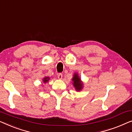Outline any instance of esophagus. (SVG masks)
I'll use <instances>...</instances> for the list:
<instances>
[{"label":"esophagus","mask_w":132,"mask_h":132,"mask_svg":"<svg viewBox=\"0 0 132 132\" xmlns=\"http://www.w3.org/2000/svg\"><path fill=\"white\" fill-rule=\"evenodd\" d=\"M58 78L59 79H61L62 78V77H63V75H62V73H58Z\"/></svg>","instance_id":"esophagus-1"}]
</instances>
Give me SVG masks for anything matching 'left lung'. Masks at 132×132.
<instances>
[{
  "label": "left lung",
  "instance_id": "1",
  "mask_svg": "<svg viewBox=\"0 0 132 132\" xmlns=\"http://www.w3.org/2000/svg\"><path fill=\"white\" fill-rule=\"evenodd\" d=\"M72 81H73V86L75 87L76 90L77 91H80L82 88L83 84L81 82L80 78H79L78 75L77 73H75V75H73V78L72 79Z\"/></svg>",
  "mask_w": 132,
  "mask_h": 132
}]
</instances>
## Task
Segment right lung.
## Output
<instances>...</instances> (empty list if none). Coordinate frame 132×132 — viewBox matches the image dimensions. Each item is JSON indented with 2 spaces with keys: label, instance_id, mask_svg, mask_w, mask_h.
I'll return each mask as SVG.
<instances>
[{
  "label": "right lung",
  "instance_id": "right-lung-1",
  "mask_svg": "<svg viewBox=\"0 0 132 132\" xmlns=\"http://www.w3.org/2000/svg\"><path fill=\"white\" fill-rule=\"evenodd\" d=\"M49 79H50V78H49V77H45V78H44L43 79L44 82L46 83V82H47V81H48V80H49Z\"/></svg>",
  "mask_w": 132,
  "mask_h": 132
}]
</instances>
